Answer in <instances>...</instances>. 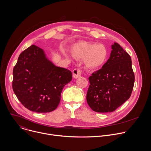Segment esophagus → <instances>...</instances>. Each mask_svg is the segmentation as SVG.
<instances>
[{
    "label": "esophagus",
    "mask_w": 151,
    "mask_h": 151,
    "mask_svg": "<svg viewBox=\"0 0 151 151\" xmlns=\"http://www.w3.org/2000/svg\"><path fill=\"white\" fill-rule=\"evenodd\" d=\"M82 71L79 69H75L73 70V77L75 79L79 78L81 76Z\"/></svg>",
    "instance_id": "34e87169"
}]
</instances>
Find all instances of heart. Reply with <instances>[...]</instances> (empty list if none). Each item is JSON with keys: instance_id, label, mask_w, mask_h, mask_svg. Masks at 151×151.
<instances>
[{"instance_id": "b5f03b06", "label": "heart", "mask_w": 151, "mask_h": 151, "mask_svg": "<svg viewBox=\"0 0 151 151\" xmlns=\"http://www.w3.org/2000/svg\"><path fill=\"white\" fill-rule=\"evenodd\" d=\"M73 54L78 58H85V63L88 67L97 68L105 63L108 52L103 45L81 42L74 46Z\"/></svg>"}]
</instances>
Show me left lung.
<instances>
[{
	"mask_svg": "<svg viewBox=\"0 0 151 151\" xmlns=\"http://www.w3.org/2000/svg\"><path fill=\"white\" fill-rule=\"evenodd\" d=\"M102 68L88 78L87 101L96 112H112L130 98L134 83L132 58L117 43Z\"/></svg>",
	"mask_w": 151,
	"mask_h": 151,
	"instance_id": "1",
	"label": "left lung"
}]
</instances>
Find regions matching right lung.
Returning <instances> with one entry per match:
<instances>
[{
	"mask_svg": "<svg viewBox=\"0 0 151 151\" xmlns=\"http://www.w3.org/2000/svg\"><path fill=\"white\" fill-rule=\"evenodd\" d=\"M71 71L54 66L42 49L32 45L18 57L13 69L12 89L26 108L37 113L54 111Z\"/></svg>",
	"mask_w": 151,
	"mask_h": 151,
	"instance_id": "right-lung-1",
	"label": "right lung"
}]
</instances>
